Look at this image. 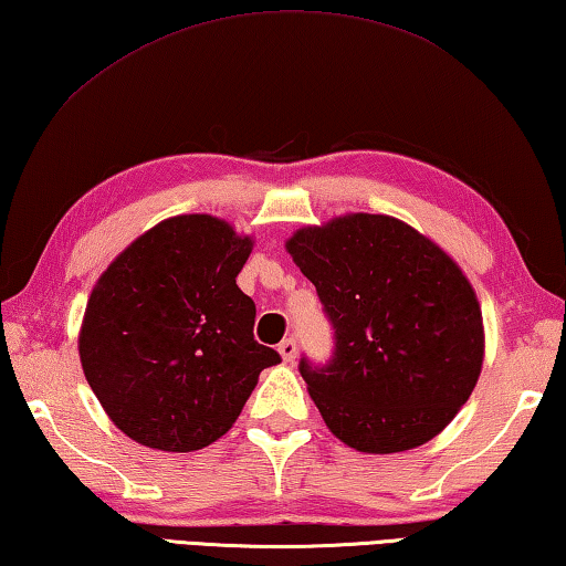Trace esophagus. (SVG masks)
Returning a JSON list of instances; mask_svg holds the SVG:
<instances>
[{"instance_id":"34e87169","label":"esophagus","mask_w":566,"mask_h":566,"mask_svg":"<svg viewBox=\"0 0 566 566\" xmlns=\"http://www.w3.org/2000/svg\"><path fill=\"white\" fill-rule=\"evenodd\" d=\"M276 352H280V356H282V361L284 364H294V358H296V352H300V348H296V342L294 338H284V342L276 346Z\"/></svg>"}]
</instances>
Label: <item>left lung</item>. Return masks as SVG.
<instances>
[{
    "label": "left lung",
    "instance_id": "left-lung-1",
    "mask_svg": "<svg viewBox=\"0 0 566 566\" xmlns=\"http://www.w3.org/2000/svg\"><path fill=\"white\" fill-rule=\"evenodd\" d=\"M334 326L326 366L300 371L328 430L358 453L436 438L475 388L485 328L458 262L390 214L348 212L286 240Z\"/></svg>",
    "mask_w": 566,
    "mask_h": 566
}]
</instances>
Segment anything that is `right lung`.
<instances>
[{"label": "right lung", "instance_id": "obj_1", "mask_svg": "<svg viewBox=\"0 0 566 566\" xmlns=\"http://www.w3.org/2000/svg\"><path fill=\"white\" fill-rule=\"evenodd\" d=\"M250 234L212 214H178L133 240L88 296L84 376L113 426L140 446L190 453L232 428L262 368L254 302L238 274Z\"/></svg>", "mask_w": 566, "mask_h": 566}]
</instances>
